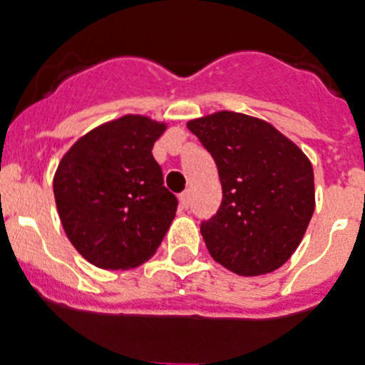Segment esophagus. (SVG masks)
<instances>
[{"mask_svg":"<svg viewBox=\"0 0 365 365\" xmlns=\"http://www.w3.org/2000/svg\"><path fill=\"white\" fill-rule=\"evenodd\" d=\"M189 202H191V192L183 191L180 195V204H182V207H189Z\"/></svg>","mask_w":365,"mask_h":365,"instance_id":"1","label":"esophagus"}]
</instances>
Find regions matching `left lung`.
<instances>
[{
	"instance_id": "left-lung-1",
	"label": "left lung",
	"mask_w": 365,
	"mask_h": 365,
	"mask_svg": "<svg viewBox=\"0 0 365 365\" xmlns=\"http://www.w3.org/2000/svg\"><path fill=\"white\" fill-rule=\"evenodd\" d=\"M189 130L215 159L222 202L200 225L211 258L241 277L277 271L301 245L315 207L314 170L269 122L219 111Z\"/></svg>"
}]
</instances>
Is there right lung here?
I'll use <instances>...</instances> for the list:
<instances>
[{
	"label": "right lung",
	"mask_w": 365,
	"mask_h": 365,
	"mask_svg": "<svg viewBox=\"0 0 365 365\" xmlns=\"http://www.w3.org/2000/svg\"><path fill=\"white\" fill-rule=\"evenodd\" d=\"M167 125L125 115L88 131L63 155L53 195L70 243L100 269H130L154 256L178 198L152 155Z\"/></svg>",
	"instance_id": "obj_1"
}]
</instances>
